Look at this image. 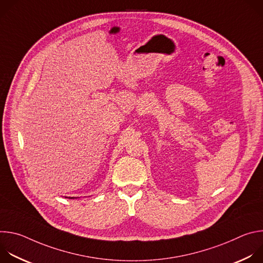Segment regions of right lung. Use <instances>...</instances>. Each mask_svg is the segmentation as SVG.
I'll return each mask as SVG.
<instances>
[{
  "label": "right lung",
  "mask_w": 263,
  "mask_h": 263,
  "mask_svg": "<svg viewBox=\"0 0 263 263\" xmlns=\"http://www.w3.org/2000/svg\"><path fill=\"white\" fill-rule=\"evenodd\" d=\"M69 199H73V198H69Z\"/></svg>",
  "instance_id": "1"
}]
</instances>
